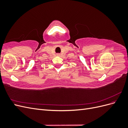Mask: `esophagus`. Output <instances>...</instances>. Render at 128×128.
Segmentation results:
<instances>
[{
    "label": "esophagus",
    "mask_w": 128,
    "mask_h": 128,
    "mask_svg": "<svg viewBox=\"0 0 128 128\" xmlns=\"http://www.w3.org/2000/svg\"><path fill=\"white\" fill-rule=\"evenodd\" d=\"M58 55H59V54H58Z\"/></svg>",
    "instance_id": "obj_1"
}]
</instances>
